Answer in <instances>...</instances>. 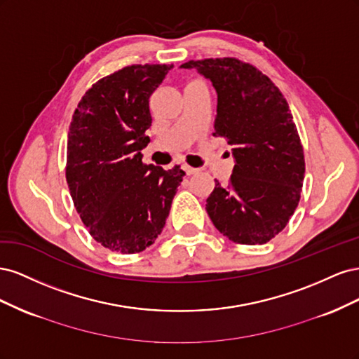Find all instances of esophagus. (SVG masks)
<instances>
[{
  "mask_svg": "<svg viewBox=\"0 0 359 359\" xmlns=\"http://www.w3.org/2000/svg\"><path fill=\"white\" fill-rule=\"evenodd\" d=\"M182 170H184V173H186L187 177H190V175H193V173H196V172H198V169L190 168V166H187V165H184V166H182Z\"/></svg>",
  "mask_w": 359,
  "mask_h": 359,
  "instance_id": "obj_1",
  "label": "esophagus"
}]
</instances>
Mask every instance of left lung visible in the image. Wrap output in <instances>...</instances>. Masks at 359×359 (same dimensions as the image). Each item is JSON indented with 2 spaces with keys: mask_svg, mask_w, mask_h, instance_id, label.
I'll return each instance as SVG.
<instances>
[{
  "mask_svg": "<svg viewBox=\"0 0 359 359\" xmlns=\"http://www.w3.org/2000/svg\"><path fill=\"white\" fill-rule=\"evenodd\" d=\"M217 93L214 136L232 145L229 186L215 187L206 212L238 244H265L285 229L306 172L298 130L283 94L268 76L235 58L189 61Z\"/></svg>",
  "mask_w": 359,
  "mask_h": 359,
  "instance_id": "1",
  "label": "left lung"
}]
</instances>
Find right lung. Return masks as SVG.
I'll use <instances>...</instances> for the list:
<instances>
[{"instance_id":"right-lung-1","label":"right lung","mask_w":359,"mask_h":359,"mask_svg":"<svg viewBox=\"0 0 359 359\" xmlns=\"http://www.w3.org/2000/svg\"><path fill=\"white\" fill-rule=\"evenodd\" d=\"M173 66H128L95 82L73 114L66 178L76 211L94 240L132 255L154 244L186 175L144 165L149 97Z\"/></svg>"}]
</instances>
